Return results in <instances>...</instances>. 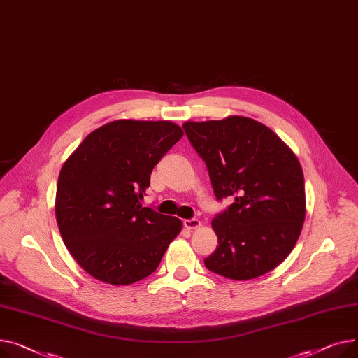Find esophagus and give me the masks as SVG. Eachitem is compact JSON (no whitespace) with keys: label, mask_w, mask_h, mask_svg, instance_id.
I'll list each match as a JSON object with an SVG mask.
<instances>
[{"label":"esophagus","mask_w":358,"mask_h":358,"mask_svg":"<svg viewBox=\"0 0 358 358\" xmlns=\"http://www.w3.org/2000/svg\"><path fill=\"white\" fill-rule=\"evenodd\" d=\"M202 224H201V221L199 220H196V218H192V220H185L183 221V227L185 228H187V229H196V228H199Z\"/></svg>","instance_id":"34e87169"}]
</instances>
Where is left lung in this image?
Wrapping results in <instances>:
<instances>
[{
	"mask_svg": "<svg viewBox=\"0 0 358 358\" xmlns=\"http://www.w3.org/2000/svg\"><path fill=\"white\" fill-rule=\"evenodd\" d=\"M183 130L206 163L215 196L236 198L213 220L218 247L203 260L206 268L233 280L276 268L295 247L306 214L296 155L248 117L186 121Z\"/></svg>",
	"mask_w": 358,
	"mask_h": 358,
	"instance_id": "obj_1",
	"label": "left lung"
}]
</instances>
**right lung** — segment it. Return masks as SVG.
Wrapping results in <instances>:
<instances>
[{
  "mask_svg": "<svg viewBox=\"0 0 358 358\" xmlns=\"http://www.w3.org/2000/svg\"><path fill=\"white\" fill-rule=\"evenodd\" d=\"M183 136L172 121L115 120L63 163L55 213L60 236L94 279L133 285L157 268L182 221L141 206L153 167Z\"/></svg>",
  "mask_w": 358,
  "mask_h": 358,
  "instance_id": "obj_1",
  "label": "right lung"
}]
</instances>
